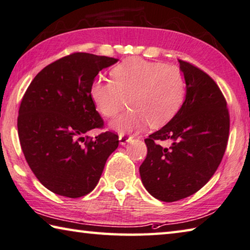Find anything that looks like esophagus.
Segmentation results:
<instances>
[{
	"label": "esophagus",
	"mask_w": 250,
	"mask_h": 250,
	"mask_svg": "<svg viewBox=\"0 0 250 250\" xmlns=\"http://www.w3.org/2000/svg\"><path fill=\"white\" fill-rule=\"evenodd\" d=\"M118 139H120L121 145H125L126 143L132 142L133 141V137L132 136H126V135H120V137H118Z\"/></svg>",
	"instance_id": "34e87169"
}]
</instances>
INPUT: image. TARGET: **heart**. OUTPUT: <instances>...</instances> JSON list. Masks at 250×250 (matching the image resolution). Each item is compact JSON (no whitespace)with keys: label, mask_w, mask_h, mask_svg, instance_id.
<instances>
[{"label":"heart","mask_w":250,"mask_h":250,"mask_svg":"<svg viewBox=\"0 0 250 250\" xmlns=\"http://www.w3.org/2000/svg\"><path fill=\"white\" fill-rule=\"evenodd\" d=\"M112 78H98L91 85V98L106 118L115 117L127 105L130 111L111 123L120 134L139 132L150 124L167 123L180 107L186 81L176 65L142 58H127L116 64Z\"/></svg>","instance_id":"heart-1"}]
</instances>
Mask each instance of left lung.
Masks as SVG:
<instances>
[{
    "mask_svg": "<svg viewBox=\"0 0 250 250\" xmlns=\"http://www.w3.org/2000/svg\"><path fill=\"white\" fill-rule=\"evenodd\" d=\"M186 81V100L163 128L145 139L147 157L139 173L149 193L164 202L188 198L207 185L220 166L229 134L224 95L213 79L179 60ZM160 140H170L164 148Z\"/></svg>",
    "mask_w": 250,
    "mask_h": 250,
    "instance_id": "left-lung-1",
    "label": "left lung"
}]
</instances>
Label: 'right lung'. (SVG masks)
<instances>
[{
  "label": "right lung",
  "mask_w": 250,
  "mask_h": 250,
  "mask_svg": "<svg viewBox=\"0 0 250 250\" xmlns=\"http://www.w3.org/2000/svg\"><path fill=\"white\" fill-rule=\"evenodd\" d=\"M117 61L74 52L43 68L25 92L17 117L21 150L39 182L56 194L74 199L90 193L118 147L112 132L86 136L104 125L91 98L92 83Z\"/></svg>",
  "instance_id": "1"
}]
</instances>
